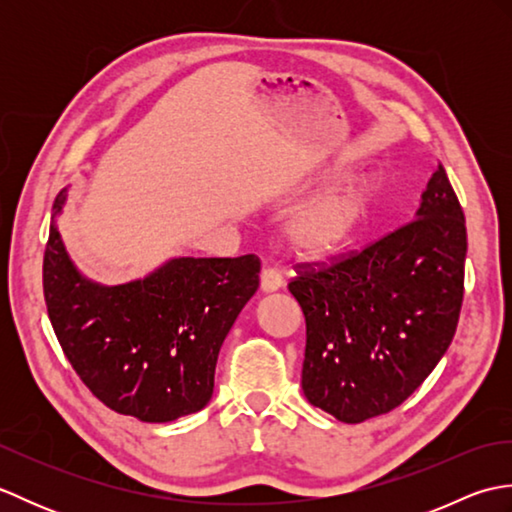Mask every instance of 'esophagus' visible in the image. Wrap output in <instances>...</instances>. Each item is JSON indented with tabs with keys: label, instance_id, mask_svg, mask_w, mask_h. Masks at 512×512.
<instances>
[{
	"label": "esophagus",
	"instance_id": "obj_1",
	"mask_svg": "<svg viewBox=\"0 0 512 512\" xmlns=\"http://www.w3.org/2000/svg\"><path fill=\"white\" fill-rule=\"evenodd\" d=\"M281 286H284V279L273 268H266L262 270V275H259V290L264 292V295H270V292H277Z\"/></svg>",
	"mask_w": 512,
	"mask_h": 512
}]
</instances>
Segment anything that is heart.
Wrapping results in <instances>:
<instances>
[{"label":"heart","instance_id":"b5f03b06","mask_svg":"<svg viewBox=\"0 0 512 512\" xmlns=\"http://www.w3.org/2000/svg\"><path fill=\"white\" fill-rule=\"evenodd\" d=\"M380 187L372 176H356L288 215L284 242L301 259L321 262L343 253L363 233L378 204Z\"/></svg>","mask_w":512,"mask_h":512}]
</instances>
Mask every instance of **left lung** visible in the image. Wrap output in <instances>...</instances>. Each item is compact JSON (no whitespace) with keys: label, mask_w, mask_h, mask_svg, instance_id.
I'll return each mask as SVG.
<instances>
[{"label":"left lung","mask_w":512,"mask_h":512,"mask_svg":"<svg viewBox=\"0 0 512 512\" xmlns=\"http://www.w3.org/2000/svg\"><path fill=\"white\" fill-rule=\"evenodd\" d=\"M464 259V213L438 162L413 222L330 268L301 270L288 290L306 317L310 405L354 424L405 402L453 341Z\"/></svg>","instance_id":"8db88e82"}]
</instances>
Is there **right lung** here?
Returning <instances> with one entry per match:
<instances>
[{
	"label": "right lung",
	"instance_id": "obj_1",
	"mask_svg": "<svg viewBox=\"0 0 512 512\" xmlns=\"http://www.w3.org/2000/svg\"><path fill=\"white\" fill-rule=\"evenodd\" d=\"M54 198L43 297L54 334L103 405L143 422H171L209 405L217 354L259 288V259L171 257L143 279L105 286L74 266Z\"/></svg>",
	"mask_w": 512,
	"mask_h": 512
}]
</instances>
